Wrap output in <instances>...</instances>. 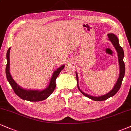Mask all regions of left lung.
I'll use <instances>...</instances> for the list:
<instances>
[{
	"label": "left lung",
	"mask_w": 131,
	"mask_h": 131,
	"mask_svg": "<svg viewBox=\"0 0 131 131\" xmlns=\"http://www.w3.org/2000/svg\"><path fill=\"white\" fill-rule=\"evenodd\" d=\"M109 40L111 41V42L112 43V45L115 47L116 51H117L118 54V62L119 66H120V74H119V77L116 82L115 85L112 90H111L109 92H108L106 94L101 95L99 96H92L90 95H88L87 93L84 92L81 90L78 85V73L76 72V77H77V87H78V89L81 92L82 94H83L85 96L88 97L90 99L94 100V101H104V100H107V98L112 97V96L115 95L117 92L120 89L121 84L122 83L123 79L125 73V63L123 62V58H124V51L123 48L120 46L119 43V40L118 37L116 36L115 34L114 33H109L107 35Z\"/></svg>",
	"instance_id": "8db88e82"
}]
</instances>
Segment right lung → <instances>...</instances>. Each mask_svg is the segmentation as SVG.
<instances>
[{"label":"right lung","instance_id":"add662e5","mask_svg":"<svg viewBox=\"0 0 131 131\" xmlns=\"http://www.w3.org/2000/svg\"><path fill=\"white\" fill-rule=\"evenodd\" d=\"M11 47L8 50L6 53V60L7 64L6 66V76L8 81L10 84L11 88H13L14 92L22 100H27L30 101H40L46 100L49 97L53 92L56 88V79L60 73L61 70L65 67V65L61 66L54 71L51 76L49 84L46 88L43 90H31L25 89L19 85L14 81L11 77L9 68H10V59H9V53H10Z\"/></svg>","mask_w":131,"mask_h":131}]
</instances>
